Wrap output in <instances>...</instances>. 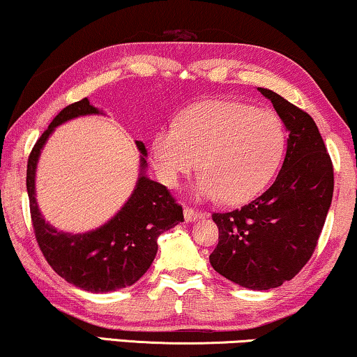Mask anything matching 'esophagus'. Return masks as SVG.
Instances as JSON below:
<instances>
[{
  "label": "esophagus",
  "instance_id": "1",
  "mask_svg": "<svg viewBox=\"0 0 357 357\" xmlns=\"http://www.w3.org/2000/svg\"><path fill=\"white\" fill-rule=\"evenodd\" d=\"M183 214H185V221L187 222H193V221H198V219L204 218V213L195 211L193 208H188V206L183 209Z\"/></svg>",
  "mask_w": 357,
  "mask_h": 357
}]
</instances>
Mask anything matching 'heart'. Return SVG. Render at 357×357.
Wrapping results in <instances>:
<instances>
[{
  "instance_id": "obj_1",
  "label": "heart",
  "mask_w": 357,
  "mask_h": 357,
  "mask_svg": "<svg viewBox=\"0 0 357 357\" xmlns=\"http://www.w3.org/2000/svg\"><path fill=\"white\" fill-rule=\"evenodd\" d=\"M286 144L284 123L275 112L237 100H204L185 110L175 126L153 136L151 155L167 187H177L199 159L203 172L195 193L238 204L266 188L280 169Z\"/></svg>"
}]
</instances>
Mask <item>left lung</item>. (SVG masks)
<instances>
[{
  "label": "left lung",
  "instance_id": "8db88e82",
  "mask_svg": "<svg viewBox=\"0 0 357 357\" xmlns=\"http://www.w3.org/2000/svg\"><path fill=\"white\" fill-rule=\"evenodd\" d=\"M289 133L282 167L270 188L231 213H214L219 243L209 255L219 275L266 291L299 273L317 247L331 198L333 165L314 119L265 87Z\"/></svg>",
  "mask_w": 357,
  "mask_h": 357
}]
</instances>
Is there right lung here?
Wrapping results in <instances>:
<instances>
[{
	"instance_id": "add662e5",
	"label": "right lung",
	"mask_w": 357,
	"mask_h": 357,
	"mask_svg": "<svg viewBox=\"0 0 357 357\" xmlns=\"http://www.w3.org/2000/svg\"><path fill=\"white\" fill-rule=\"evenodd\" d=\"M105 115L82 99L58 114L33 146L27 162V193L38 247L48 265L70 284L89 292H110L135 284L148 271L158 253V237L183 222L182 206L169 190L146 175L148 151L136 141L139 175L133 193L105 224L87 232H63L45 221L36 198V174L42 149L56 126L77 116Z\"/></svg>"
}]
</instances>
